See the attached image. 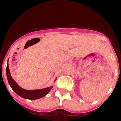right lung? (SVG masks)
<instances>
[{"instance_id": "1", "label": "right lung", "mask_w": 121, "mask_h": 121, "mask_svg": "<svg viewBox=\"0 0 121 121\" xmlns=\"http://www.w3.org/2000/svg\"><path fill=\"white\" fill-rule=\"evenodd\" d=\"M8 60L6 67V75L9 84L10 86H11L12 90L20 97H22L23 98L28 99H37L41 98L46 96L50 92L51 89L53 88V86H52L46 88L34 90H26L21 88L17 84V82L12 78V76H11L9 67Z\"/></svg>"}]
</instances>
